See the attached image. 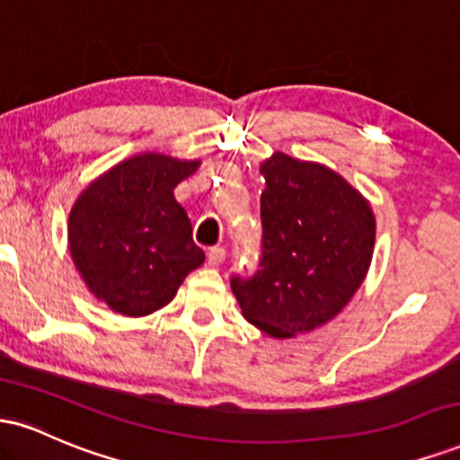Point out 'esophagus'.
<instances>
[{"label": "esophagus", "instance_id": "1", "mask_svg": "<svg viewBox=\"0 0 460 460\" xmlns=\"http://www.w3.org/2000/svg\"><path fill=\"white\" fill-rule=\"evenodd\" d=\"M225 257H226L225 248L214 246V248H209V252H208V263L209 266H220V263L225 261Z\"/></svg>", "mask_w": 460, "mask_h": 460}]
</instances>
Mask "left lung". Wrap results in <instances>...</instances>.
<instances>
[{"mask_svg": "<svg viewBox=\"0 0 460 460\" xmlns=\"http://www.w3.org/2000/svg\"><path fill=\"white\" fill-rule=\"evenodd\" d=\"M261 255L252 277L234 274L244 318L270 337H292L346 307L372 261L376 223L344 177L285 153L261 166Z\"/></svg>", "mask_w": 460, "mask_h": 460, "instance_id": "1", "label": "left lung"}]
</instances>
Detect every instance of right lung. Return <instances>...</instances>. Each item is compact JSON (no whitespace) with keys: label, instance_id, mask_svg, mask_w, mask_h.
<instances>
[{"label":"right lung","instance_id":"1","mask_svg":"<svg viewBox=\"0 0 460 460\" xmlns=\"http://www.w3.org/2000/svg\"><path fill=\"white\" fill-rule=\"evenodd\" d=\"M199 162L145 153L120 162L73 205L68 244L91 292L123 315H146L205 261L186 209L172 197Z\"/></svg>","mask_w":460,"mask_h":460}]
</instances>
